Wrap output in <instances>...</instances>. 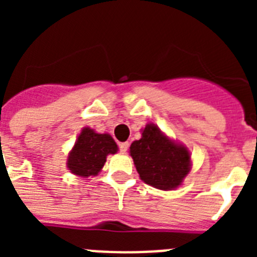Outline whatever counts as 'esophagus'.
I'll use <instances>...</instances> for the list:
<instances>
[{
    "label": "esophagus",
    "mask_w": 257,
    "mask_h": 257,
    "mask_svg": "<svg viewBox=\"0 0 257 257\" xmlns=\"http://www.w3.org/2000/svg\"><path fill=\"white\" fill-rule=\"evenodd\" d=\"M127 149H128V143L127 142L119 143V151H121L122 153H126Z\"/></svg>",
    "instance_id": "1"
}]
</instances>
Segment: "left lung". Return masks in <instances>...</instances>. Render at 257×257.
<instances>
[{"label":"left lung","mask_w":257,"mask_h":257,"mask_svg":"<svg viewBox=\"0 0 257 257\" xmlns=\"http://www.w3.org/2000/svg\"><path fill=\"white\" fill-rule=\"evenodd\" d=\"M130 156L140 179L161 190L181 185L192 166L189 151L166 136L154 123L143 128L142 139L131 144Z\"/></svg>","instance_id":"8db88e82"}]
</instances>
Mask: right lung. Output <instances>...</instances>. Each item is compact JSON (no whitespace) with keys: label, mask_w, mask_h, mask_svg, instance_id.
Wrapping results in <instances>:
<instances>
[{"label":"right lung","mask_w":257,"mask_h":257,"mask_svg":"<svg viewBox=\"0 0 257 257\" xmlns=\"http://www.w3.org/2000/svg\"><path fill=\"white\" fill-rule=\"evenodd\" d=\"M117 152V144L109 134H97L90 127H85L69 152L67 167L81 178L95 176L103 169L106 156Z\"/></svg>","instance_id":"add662e5"}]
</instances>
